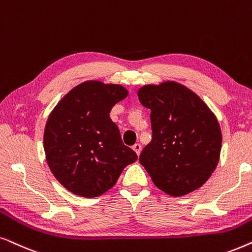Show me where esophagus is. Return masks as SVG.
<instances>
[{"label":"esophagus","instance_id":"obj_1","mask_svg":"<svg viewBox=\"0 0 252 252\" xmlns=\"http://www.w3.org/2000/svg\"><path fill=\"white\" fill-rule=\"evenodd\" d=\"M132 149H133V151H135V152L139 156V154H140V151H142V145H140L139 143H136L135 145L132 146Z\"/></svg>","mask_w":252,"mask_h":252}]
</instances>
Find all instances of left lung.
<instances>
[{
    "mask_svg": "<svg viewBox=\"0 0 252 252\" xmlns=\"http://www.w3.org/2000/svg\"><path fill=\"white\" fill-rule=\"evenodd\" d=\"M138 99L151 109L152 140L139 162L153 183L175 197L202 187L216 169L222 142L213 113L175 82L140 87Z\"/></svg>",
    "mask_w": 252,
    "mask_h": 252,
    "instance_id": "obj_1",
    "label": "left lung"
}]
</instances>
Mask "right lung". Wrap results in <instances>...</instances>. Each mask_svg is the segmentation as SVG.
<instances>
[{"label": "right lung", "mask_w": 252, "mask_h": 252, "mask_svg": "<svg viewBox=\"0 0 252 252\" xmlns=\"http://www.w3.org/2000/svg\"><path fill=\"white\" fill-rule=\"evenodd\" d=\"M121 85L85 82L72 89L47 121L43 149L53 175L65 189L98 197L115 186L137 154L126 146L109 113L126 99Z\"/></svg>", "instance_id": "1"}]
</instances>
